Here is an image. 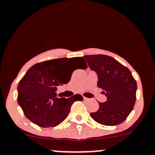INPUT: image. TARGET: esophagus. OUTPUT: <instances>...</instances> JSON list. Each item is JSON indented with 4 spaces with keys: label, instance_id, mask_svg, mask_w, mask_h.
<instances>
[{
    "label": "esophagus",
    "instance_id": "obj_1",
    "mask_svg": "<svg viewBox=\"0 0 155 155\" xmlns=\"http://www.w3.org/2000/svg\"><path fill=\"white\" fill-rule=\"evenodd\" d=\"M83 99L84 101H88V98H87L86 97H83Z\"/></svg>",
    "mask_w": 155,
    "mask_h": 155
}]
</instances>
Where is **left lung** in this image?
Segmentation results:
<instances>
[{"label": "left lung", "mask_w": 155, "mask_h": 155, "mask_svg": "<svg viewBox=\"0 0 155 155\" xmlns=\"http://www.w3.org/2000/svg\"><path fill=\"white\" fill-rule=\"evenodd\" d=\"M89 67L98 76L97 87L105 91L107 101L99 103V109L90 114L104 125L123 122L134 107L137 83L130 71L114 58L105 54L85 55Z\"/></svg>", "instance_id": "obj_1"}]
</instances>
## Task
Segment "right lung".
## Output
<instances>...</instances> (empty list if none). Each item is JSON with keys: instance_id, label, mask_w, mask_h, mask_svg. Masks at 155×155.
<instances>
[{"instance_id": "right-lung-1", "label": "right lung", "mask_w": 155, "mask_h": 155, "mask_svg": "<svg viewBox=\"0 0 155 155\" xmlns=\"http://www.w3.org/2000/svg\"><path fill=\"white\" fill-rule=\"evenodd\" d=\"M76 62L87 68L83 57L59 58L38 63L26 72L18 84L17 101L29 120L39 127H55L68 115L72 104L83 101L82 96L69 98L57 97V86L70 81L65 76L68 67Z\"/></svg>"}]
</instances>
